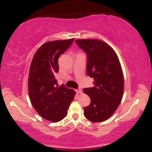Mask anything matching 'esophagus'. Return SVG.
<instances>
[{
  "label": "esophagus",
  "mask_w": 152,
  "mask_h": 152,
  "mask_svg": "<svg viewBox=\"0 0 152 152\" xmlns=\"http://www.w3.org/2000/svg\"><path fill=\"white\" fill-rule=\"evenodd\" d=\"M76 91L77 92L78 94H81V93H82V90L81 89V88H79V89H77V90H76Z\"/></svg>",
  "instance_id": "esophagus-1"
}]
</instances>
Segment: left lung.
I'll return each instance as SVG.
<instances>
[{
  "label": "left lung",
  "instance_id": "obj_1",
  "mask_svg": "<svg viewBox=\"0 0 152 152\" xmlns=\"http://www.w3.org/2000/svg\"><path fill=\"white\" fill-rule=\"evenodd\" d=\"M76 43L87 54L86 73L94 80V87L83 88L91 99L83 114L92 122L104 121L117 109L123 96L124 81L119 60L103 41L78 39Z\"/></svg>",
  "mask_w": 152,
  "mask_h": 152
}]
</instances>
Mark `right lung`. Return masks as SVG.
I'll return each instance as SVG.
<instances>
[{
	"instance_id": "1",
	"label": "right lung",
	"mask_w": 152,
	"mask_h": 152,
	"mask_svg": "<svg viewBox=\"0 0 152 152\" xmlns=\"http://www.w3.org/2000/svg\"><path fill=\"white\" fill-rule=\"evenodd\" d=\"M74 39L47 42L35 53L30 66L28 94L31 104L38 114L53 122L62 120L67 114L76 92L64 85L58 87L55 75L58 72V59Z\"/></svg>"
}]
</instances>
